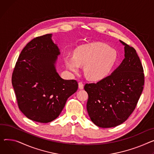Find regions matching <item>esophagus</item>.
<instances>
[{"mask_svg":"<svg viewBox=\"0 0 154 154\" xmlns=\"http://www.w3.org/2000/svg\"><path fill=\"white\" fill-rule=\"evenodd\" d=\"M84 84L82 82H80L79 83V88L80 90H82L84 88Z\"/></svg>","mask_w":154,"mask_h":154,"instance_id":"34e87169","label":"esophagus"}]
</instances>
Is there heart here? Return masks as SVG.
<instances>
[{
	"label": "heart",
	"instance_id": "1",
	"mask_svg": "<svg viewBox=\"0 0 154 154\" xmlns=\"http://www.w3.org/2000/svg\"><path fill=\"white\" fill-rule=\"evenodd\" d=\"M67 67L72 72H79L80 66H85L87 78L101 80L111 72L117 60V53L108 45L101 43H91L78 46L74 51V56H64Z\"/></svg>",
	"mask_w": 154,
	"mask_h": 154
}]
</instances>
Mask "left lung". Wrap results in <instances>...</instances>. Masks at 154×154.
Here are the masks:
<instances>
[{
  "label": "left lung",
  "mask_w": 154,
  "mask_h": 154,
  "mask_svg": "<svg viewBox=\"0 0 154 154\" xmlns=\"http://www.w3.org/2000/svg\"><path fill=\"white\" fill-rule=\"evenodd\" d=\"M125 46V57L111 75L97 83L86 84L87 109L94 123L108 128L124 122L136 107L144 85V74L136 51Z\"/></svg>",
  "instance_id": "1"
}]
</instances>
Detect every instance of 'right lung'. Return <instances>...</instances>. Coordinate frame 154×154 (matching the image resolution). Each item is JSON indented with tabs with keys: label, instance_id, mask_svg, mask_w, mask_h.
<instances>
[{
	"label": "right lung",
	"instance_id": "1",
	"mask_svg": "<svg viewBox=\"0 0 154 154\" xmlns=\"http://www.w3.org/2000/svg\"><path fill=\"white\" fill-rule=\"evenodd\" d=\"M51 37L52 34L36 37L25 46L12 77L20 110L42 123L57 118L67 98L78 89L75 80H64L56 72L60 51Z\"/></svg>",
	"mask_w": 154,
	"mask_h": 154
}]
</instances>
